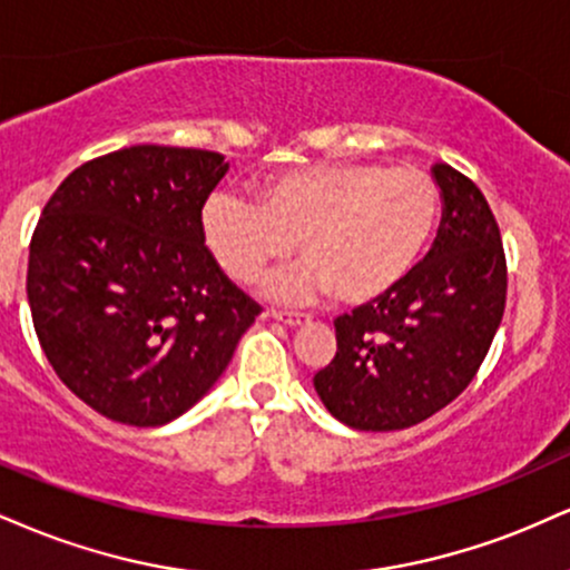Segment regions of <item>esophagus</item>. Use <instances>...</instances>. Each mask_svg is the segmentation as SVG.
<instances>
[{
	"label": "esophagus",
	"instance_id": "obj_1",
	"mask_svg": "<svg viewBox=\"0 0 570 570\" xmlns=\"http://www.w3.org/2000/svg\"><path fill=\"white\" fill-rule=\"evenodd\" d=\"M271 315L276 321H281V324H286V326H305V324H311V318H307V315H303V313H286V311H271Z\"/></svg>",
	"mask_w": 570,
	"mask_h": 570
}]
</instances>
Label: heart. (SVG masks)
I'll use <instances>...</instances> for the list:
<instances>
[{
    "label": "heart",
    "instance_id": "b5f03b06",
    "mask_svg": "<svg viewBox=\"0 0 570 570\" xmlns=\"http://www.w3.org/2000/svg\"><path fill=\"white\" fill-rule=\"evenodd\" d=\"M441 185L420 167L313 164L265 177L257 202L217 190L204 202V244L238 284L273 259L303 265L265 281L276 299L305 303L332 292L337 303L366 305L409 278L441 219Z\"/></svg>",
    "mask_w": 570,
    "mask_h": 570
}]
</instances>
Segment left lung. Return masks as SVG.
Returning <instances> with one entry per match:
<instances>
[{"label": "left lung", "mask_w": 570, "mask_h": 570, "mask_svg": "<svg viewBox=\"0 0 570 570\" xmlns=\"http://www.w3.org/2000/svg\"><path fill=\"white\" fill-rule=\"evenodd\" d=\"M443 223L435 246L385 297L334 321L337 355L313 376L347 428L420 424L470 385L502 324L507 259L497 217L475 183L435 164Z\"/></svg>", "instance_id": "obj_1"}]
</instances>
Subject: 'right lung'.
I'll list each match as a JSON object with an SVG mask.
<instances>
[{"label": "right lung", "instance_id": "obj_1", "mask_svg": "<svg viewBox=\"0 0 570 570\" xmlns=\"http://www.w3.org/2000/svg\"><path fill=\"white\" fill-rule=\"evenodd\" d=\"M223 154L132 146L73 169L29 246L31 318L60 382L135 428L167 424L219 380L263 313L204 244Z\"/></svg>", "mask_w": 570, "mask_h": 570}]
</instances>
